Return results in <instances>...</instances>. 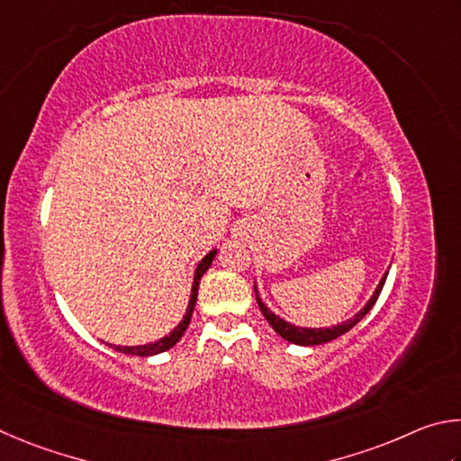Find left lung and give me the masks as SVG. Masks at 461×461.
Segmentation results:
<instances>
[{"instance_id":"8db88e82","label":"left lung","mask_w":461,"mask_h":461,"mask_svg":"<svg viewBox=\"0 0 461 461\" xmlns=\"http://www.w3.org/2000/svg\"><path fill=\"white\" fill-rule=\"evenodd\" d=\"M386 276H389V271L384 273L383 279H381V284H378L376 289H375L373 297H370L365 308H362V310L357 313V316L350 318V320H346V321H342V324L332 326V328H300V326L289 324V321H285V320H281L279 316H276V313H273V312L267 308V305H265V303L261 302L259 294H257V285H255V295H257V303H259V308H261V312H263L265 320L269 321V326H271L273 330H276V332H277L281 338H284V340L292 342V344H297V346H318V344H326V342H330V340H336L338 336L346 334L350 328L357 326L358 321H360L362 318H365L370 310H373V305L376 303L378 295H381V292H383V285H384V281H386Z\"/></svg>"}]
</instances>
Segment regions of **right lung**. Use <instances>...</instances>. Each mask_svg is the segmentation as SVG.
Listing matches in <instances>:
<instances>
[{
	"label": "right lung",
	"instance_id": "1",
	"mask_svg": "<svg viewBox=\"0 0 461 461\" xmlns=\"http://www.w3.org/2000/svg\"><path fill=\"white\" fill-rule=\"evenodd\" d=\"M214 257H216V249H214V251H210V253L204 257V259H202V261L198 263L196 271H194V284H192V294H190L188 310H185L184 320L172 330V332L161 338V340H158V342L143 344V346H113V344H109V346H113V348L119 350V352H123V354H135V357H153V354L166 352V350L172 348V346H176V342L180 340V338H182L184 332H185V328H188V324H190L194 305H196V297H198L200 279H202V276H204V273L208 271L210 265H212Z\"/></svg>",
	"mask_w": 461,
	"mask_h": 461
}]
</instances>
